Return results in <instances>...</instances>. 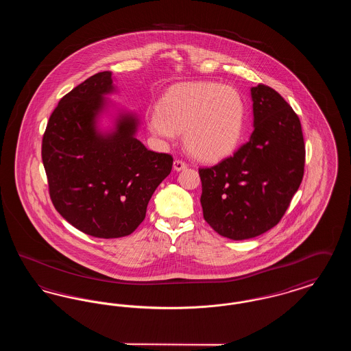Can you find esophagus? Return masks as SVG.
<instances>
[{
    "instance_id": "34e87169",
    "label": "esophagus",
    "mask_w": 351,
    "mask_h": 351,
    "mask_svg": "<svg viewBox=\"0 0 351 351\" xmlns=\"http://www.w3.org/2000/svg\"><path fill=\"white\" fill-rule=\"evenodd\" d=\"M185 168H186V163L183 162V160L176 159V160L173 162V169H175V171H183Z\"/></svg>"
}]
</instances>
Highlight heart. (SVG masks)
Here are the masks:
<instances>
[{
  "label": "heart",
  "instance_id": "heart-1",
  "mask_svg": "<svg viewBox=\"0 0 351 351\" xmlns=\"http://www.w3.org/2000/svg\"><path fill=\"white\" fill-rule=\"evenodd\" d=\"M245 117V101L235 88L195 82L167 89L156 110L146 114V125L151 134L167 141L183 133L184 146L193 156L218 162L237 149Z\"/></svg>",
  "mask_w": 351,
  "mask_h": 351
}]
</instances>
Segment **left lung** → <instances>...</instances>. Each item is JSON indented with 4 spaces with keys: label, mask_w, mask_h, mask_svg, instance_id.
<instances>
[{
    "label": "left lung",
    "mask_w": 351,
    "mask_h": 351,
    "mask_svg": "<svg viewBox=\"0 0 351 351\" xmlns=\"http://www.w3.org/2000/svg\"><path fill=\"white\" fill-rule=\"evenodd\" d=\"M254 132L247 143L210 168H200L205 221L233 241L272 229L289 206L304 175L300 119L267 85L251 88Z\"/></svg>",
    "instance_id": "obj_1"
}]
</instances>
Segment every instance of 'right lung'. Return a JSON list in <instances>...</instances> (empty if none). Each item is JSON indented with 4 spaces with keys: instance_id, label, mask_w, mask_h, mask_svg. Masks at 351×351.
I'll return each instance as SVG.
<instances>
[{
    "instance_id": "obj_1",
    "label": "right lung",
    "mask_w": 351,
    "mask_h": 351,
    "mask_svg": "<svg viewBox=\"0 0 351 351\" xmlns=\"http://www.w3.org/2000/svg\"><path fill=\"white\" fill-rule=\"evenodd\" d=\"M110 71L99 72L67 93L51 114L42 160L55 209L80 232L97 238L133 233L146 217L152 193L172 169V156L136 139L139 118L128 110L100 119L114 105Z\"/></svg>"
}]
</instances>
